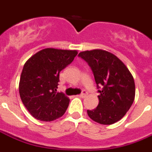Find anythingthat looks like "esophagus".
Returning <instances> with one entry per match:
<instances>
[{
	"instance_id": "34e87169",
	"label": "esophagus",
	"mask_w": 152,
	"mask_h": 152,
	"mask_svg": "<svg viewBox=\"0 0 152 152\" xmlns=\"http://www.w3.org/2000/svg\"><path fill=\"white\" fill-rule=\"evenodd\" d=\"M86 95H87V92L86 91H83V93L80 94L79 95H78V97H80V98H85V97H86Z\"/></svg>"
}]
</instances>
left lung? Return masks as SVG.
<instances>
[{"label": "left lung", "instance_id": "obj_1", "mask_svg": "<svg viewBox=\"0 0 152 152\" xmlns=\"http://www.w3.org/2000/svg\"><path fill=\"white\" fill-rule=\"evenodd\" d=\"M93 72L99 95L98 107L87 110L96 123L110 125L120 120L134 102L135 86L133 76L120 59L102 50H86L78 53Z\"/></svg>", "mask_w": 152, "mask_h": 152}]
</instances>
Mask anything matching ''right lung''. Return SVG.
Returning a JSON list of instances; mask_svg holds the SVG:
<instances>
[{"mask_svg": "<svg viewBox=\"0 0 152 152\" xmlns=\"http://www.w3.org/2000/svg\"><path fill=\"white\" fill-rule=\"evenodd\" d=\"M77 50L46 48L32 56L24 65L19 93L24 106L33 117L53 121L65 114L69 99L57 92L59 74L71 63Z\"/></svg>", "mask_w": 152, "mask_h": 152, "instance_id": "1", "label": "right lung"}]
</instances>
